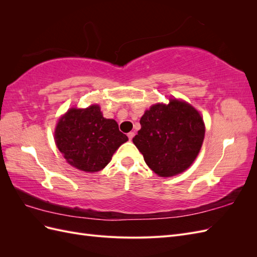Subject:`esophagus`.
<instances>
[{
	"instance_id": "obj_1",
	"label": "esophagus",
	"mask_w": 257,
	"mask_h": 257,
	"mask_svg": "<svg viewBox=\"0 0 257 257\" xmlns=\"http://www.w3.org/2000/svg\"><path fill=\"white\" fill-rule=\"evenodd\" d=\"M134 135H135V133H134V132H130V133L127 134V137H128V139H130V141H132V139H133Z\"/></svg>"
}]
</instances>
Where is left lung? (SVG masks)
Returning <instances> with one entry per match:
<instances>
[{"label":"left lung","instance_id":"left-lung-1","mask_svg":"<svg viewBox=\"0 0 257 257\" xmlns=\"http://www.w3.org/2000/svg\"><path fill=\"white\" fill-rule=\"evenodd\" d=\"M141 125L133 143L147 165L161 177L188 169L204 142L203 118L195 108L178 99L153 105L142 116Z\"/></svg>","mask_w":257,"mask_h":257}]
</instances>
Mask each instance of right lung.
Returning a JSON list of instances; mask_svg holds the SVG:
<instances>
[{
	"mask_svg": "<svg viewBox=\"0 0 257 257\" xmlns=\"http://www.w3.org/2000/svg\"><path fill=\"white\" fill-rule=\"evenodd\" d=\"M54 139L69 164L87 173L103 169L115 150L128 141L118 123L104 118L98 105L69 109L59 120Z\"/></svg>",
	"mask_w": 257,
	"mask_h": 257,
	"instance_id": "obj_1",
	"label": "right lung"
}]
</instances>
